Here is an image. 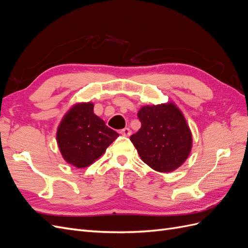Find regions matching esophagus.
Returning <instances> with one entry per match:
<instances>
[{
    "label": "esophagus",
    "mask_w": 248,
    "mask_h": 248,
    "mask_svg": "<svg viewBox=\"0 0 248 248\" xmlns=\"http://www.w3.org/2000/svg\"><path fill=\"white\" fill-rule=\"evenodd\" d=\"M120 133H121L122 136H124V137H130L131 136V130H130V128H128V127H126V128H124V129L120 131Z\"/></svg>",
    "instance_id": "34e87169"
}]
</instances>
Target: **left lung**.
Segmentation results:
<instances>
[{
	"instance_id": "obj_1",
	"label": "left lung",
	"mask_w": 248,
	"mask_h": 248,
	"mask_svg": "<svg viewBox=\"0 0 248 248\" xmlns=\"http://www.w3.org/2000/svg\"><path fill=\"white\" fill-rule=\"evenodd\" d=\"M140 129L130 140L141 160L160 172H170L188 158L192 134L183 112L174 102L141 107Z\"/></svg>"
}]
</instances>
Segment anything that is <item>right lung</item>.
I'll return each mask as SVG.
<instances>
[{
    "label": "right lung",
    "instance_id": "right-lung-1",
    "mask_svg": "<svg viewBox=\"0 0 248 248\" xmlns=\"http://www.w3.org/2000/svg\"><path fill=\"white\" fill-rule=\"evenodd\" d=\"M92 102L76 103L66 112L57 130V142L66 162L87 168L107 151L119 134L94 114Z\"/></svg>",
    "mask_w": 248,
    "mask_h": 248
}]
</instances>
